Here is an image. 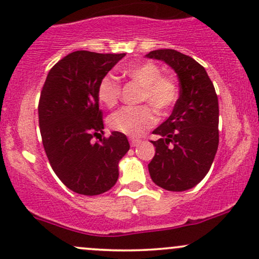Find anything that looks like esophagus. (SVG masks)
<instances>
[{"mask_svg": "<svg viewBox=\"0 0 259 259\" xmlns=\"http://www.w3.org/2000/svg\"><path fill=\"white\" fill-rule=\"evenodd\" d=\"M140 142H141V140L139 139H130V145H132V147H136Z\"/></svg>", "mask_w": 259, "mask_h": 259, "instance_id": "34e87169", "label": "esophagus"}]
</instances>
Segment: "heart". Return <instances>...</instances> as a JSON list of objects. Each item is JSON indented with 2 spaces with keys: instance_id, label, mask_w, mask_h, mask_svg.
I'll return each mask as SVG.
<instances>
[{
  "instance_id": "1",
  "label": "heart",
  "mask_w": 259,
  "mask_h": 259,
  "mask_svg": "<svg viewBox=\"0 0 259 259\" xmlns=\"http://www.w3.org/2000/svg\"><path fill=\"white\" fill-rule=\"evenodd\" d=\"M124 74L142 88L140 102H147L158 113H166L176 104L179 99L177 82L169 74H161V68L154 62L145 61L134 65L125 68ZM119 96V82L112 74H105L98 85L99 101L106 107H113ZM148 105L120 108L108 118V125L133 138L143 135L157 121L154 111Z\"/></svg>"
}]
</instances>
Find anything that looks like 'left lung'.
Returning a JSON list of instances; mask_svg holds the SVG:
<instances>
[{"instance_id": "8db88e82", "label": "left lung", "mask_w": 259, "mask_h": 259, "mask_svg": "<svg viewBox=\"0 0 259 259\" xmlns=\"http://www.w3.org/2000/svg\"><path fill=\"white\" fill-rule=\"evenodd\" d=\"M146 57L169 65L180 80L172 113L153 132L160 139L152 141L155 154L149 175L166 191H187L206 176L219 148V99L205 68L193 58L174 49Z\"/></svg>"}]
</instances>
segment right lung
Listing matches in <instances>:
<instances>
[{
  "label": "right lung",
  "instance_id": "right-lung-1",
  "mask_svg": "<svg viewBox=\"0 0 259 259\" xmlns=\"http://www.w3.org/2000/svg\"><path fill=\"white\" fill-rule=\"evenodd\" d=\"M124 57L70 53L51 68L40 92L38 121L46 154L61 182L78 194L110 191L119 175L118 163L130 148L119 132L92 141L104 129L99 82Z\"/></svg>",
  "mask_w": 259,
  "mask_h": 259
}]
</instances>
